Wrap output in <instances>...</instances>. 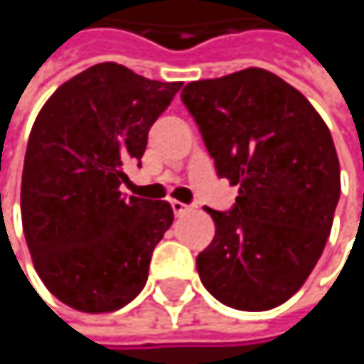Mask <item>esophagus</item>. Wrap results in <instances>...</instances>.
Masks as SVG:
<instances>
[{"label": "esophagus", "mask_w": 364, "mask_h": 364, "mask_svg": "<svg viewBox=\"0 0 364 364\" xmlns=\"http://www.w3.org/2000/svg\"><path fill=\"white\" fill-rule=\"evenodd\" d=\"M171 206H173V213H175L177 217H183V215H187V213H189V206H187V204H183V202H177V200H173V202H171Z\"/></svg>", "instance_id": "1"}]
</instances>
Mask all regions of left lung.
Returning <instances> with one entry per match:
<instances>
[{"label":"left lung","mask_w":364,"mask_h":364,"mask_svg":"<svg viewBox=\"0 0 364 364\" xmlns=\"http://www.w3.org/2000/svg\"><path fill=\"white\" fill-rule=\"evenodd\" d=\"M181 101L217 175L240 187L232 210L206 208L215 238L196 259L200 280L230 308L272 310L301 289L331 234L341 183L327 124L259 67L191 82Z\"/></svg>","instance_id":"left-lung-1"}]
</instances>
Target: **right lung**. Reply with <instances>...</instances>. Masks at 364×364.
Returning <instances> with one entry per match:
<instances>
[{
    "mask_svg": "<svg viewBox=\"0 0 364 364\" xmlns=\"http://www.w3.org/2000/svg\"><path fill=\"white\" fill-rule=\"evenodd\" d=\"M181 86L101 63L65 82L37 115L21 185L23 230L41 282L73 310H119L147 282L175 215L164 200L124 198L119 185L124 166H141L151 124Z\"/></svg>",
    "mask_w": 364,
    "mask_h": 364,
    "instance_id": "add662e5",
    "label": "right lung"
}]
</instances>
